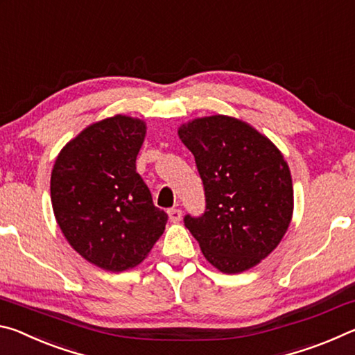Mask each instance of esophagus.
Returning <instances> with one entry per match:
<instances>
[{"label":"esophagus","instance_id":"obj_1","mask_svg":"<svg viewBox=\"0 0 355 355\" xmlns=\"http://www.w3.org/2000/svg\"><path fill=\"white\" fill-rule=\"evenodd\" d=\"M167 213H169V219H171L172 222H180V220H182V209L171 208Z\"/></svg>","mask_w":355,"mask_h":355}]
</instances>
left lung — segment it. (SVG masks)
<instances>
[{
  "mask_svg": "<svg viewBox=\"0 0 355 355\" xmlns=\"http://www.w3.org/2000/svg\"><path fill=\"white\" fill-rule=\"evenodd\" d=\"M196 158L205 211L184 216L207 260L227 274L255 266L277 248L293 216V183L277 147L227 116L196 119L178 130Z\"/></svg>",
  "mask_w": 355,
  "mask_h": 355,
  "instance_id": "obj_1",
  "label": "left lung"
}]
</instances>
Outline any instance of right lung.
I'll return each instance as SVG.
<instances>
[{"label": "right lung", "mask_w": 355, "mask_h": 355, "mask_svg": "<svg viewBox=\"0 0 355 355\" xmlns=\"http://www.w3.org/2000/svg\"><path fill=\"white\" fill-rule=\"evenodd\" d=\"M146 137L139 119L116 116L81 131L51 172V203L71 248L106 271L139 264L163 235L167 214L136 172Z\"/></svg>", "instance_id": "add662e5"}]
</instances>
